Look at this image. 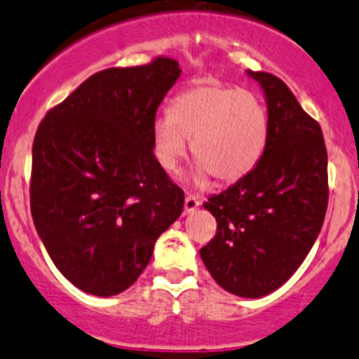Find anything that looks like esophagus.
I'll return each mask as SVG.
<instances>
[{"label":"esophagus","instance_id":"obj_1","mask_svg":"<svg viewBox=\"0 0 359 359\" xmlns=\"http://www.w3.org/2000/svg\"><path fill=\"white\" fill-rule=\"evenodd\" d=\"M196 208H200V200L194 196H186V200H184V214H193Z\"/></svg>","mask_w":359,"mask_h":359}]
</instances>
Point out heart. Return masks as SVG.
Segmentation results:
<instances>
[{
    "label": "heart",
    "instance_id": "heart-1",
    "mask_svg": "<svg viewBox=\"0 0 359 359\" xmlns=\"http://www.w3.org/2000/svg\"><path fill=\"white\" fill-rule=\"evenodd\" d=\"M266 138V110L252 93L200 80L173 98L170 116L154 121L152 151L158 165L173 175L191 140L198 161L194 184L205 186L210 175L221 184H235L256 168Z\"/></svg>",
    "mask_w": 359,
    "mask_h": 359
}]
</instances>
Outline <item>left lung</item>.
<instances>
[{"mask_svg":"<svg viewBox=\"0 0 359 359\" xmlns=\"http://www.w3.org/2000/svg\"><path fill=\"white\" fill-rule=\"evenodd\" d=\"M247 75L266 102V147L249 175L203 205L217 233L200 256L222 290L261 298L297 272L321 231L328 154L319 124L283 80L250 69Z\"/></svg>","mask_w":359,"mask_h":359,"instance_id":"1","label":"left lung"}]
</instances>
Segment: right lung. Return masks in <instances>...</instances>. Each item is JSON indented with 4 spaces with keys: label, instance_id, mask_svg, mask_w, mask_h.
I'll use <instances>...</instances> for the list:
<instances>
[{
    "label": "right lung",
    "instance_id": "1",
    "mask_svg": "<svg viewBox=\"0 0 359 359\" xmlns=\"http://www.w3.org/2000/svg\"><path fill=\"white\" fill-rule=\"evenodd\" d=\"M182 69L168 57L95 73L41 121L33 142L31 214L59 272L114 297L149 264L184 193L152 151L156 112Z\"/></svg>",
    "mask_w": 359,
    "mask_h": 359
}]
</instances>
